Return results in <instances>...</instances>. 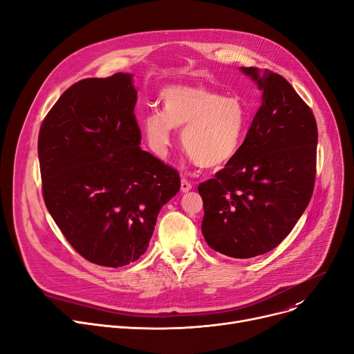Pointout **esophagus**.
Masks as SVG:
<instances>
[{
	"label": "esophagus",
	"instance_id": "34e87169",
	"mask_svg": "<svg viewBox=\"0 0 354 354\" xmlns=\"http://www.w3.org/2000/svg\"><path fill=\"white\" fill-rule=\"evenodd\" d=\"M191 189H192L191 182H188L187 179H182V180H180V192L185 194V192H189Z\"/></svg>",
	"mask_w": 354,
	"mask_h": 354
}]
</instances>
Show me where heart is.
<instances>
[{
    "label": "heart",
    "mask_w": 354,
    "mask_h": 354,
    "mask_svg": "<svg viewBox=\"0 0 354 354\" xmlns=\"http://www.w3.org/2000/svg\"><path fill=\"white\" fill-rule=\"evenodd\" d=\"M163 110L143 118L142 129L151 151L165 158L175 129H183V151L201 167L214 169L231 162L244 145L248 111L236 96L205 86H171L162 90Z\"/></svg>",
    "instance_id": "b5f03b06"
}]
</instances>
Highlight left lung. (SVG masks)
<instances>
[{"label":"left lung","mask_w":354,"mask_h":354,"mask_svg":"<svg viewBox=\"0 0 354 354\" xmlns=\"http://www.w3.org/2000/svg\"><path fill=\"white\" fill-rule=\"evenodd\" d=\"M263 91L238 155L198 187L207 244L232 258L274 250L291 232L313 195L317 123L280 74L239 67Z\"/></svg>","instance_id":"1"}]
</instances>
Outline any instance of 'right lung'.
<instances>
[{"label":"right lung","mask_w":354,"mask_h":354,"mask_svg":"<svg viewBox=\"0 0 354 354\" xmlns=\"http://www.w3.org/2000/svg\"><path fill=\"white\" fill-rule=\"evenodd\" d=\"M136 102L133 74L80 80L39 135L50 215L82 257L111 268L146 252L159 211L180 188L174 167L140 149Z\"/></svg>","instance_id":"1"}]
</instances>
